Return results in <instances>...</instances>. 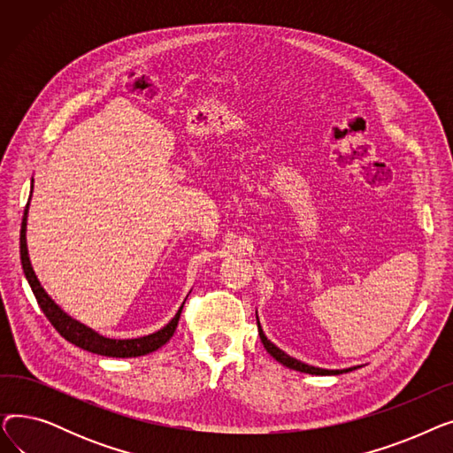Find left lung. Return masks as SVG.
I'll use <instances>...</instances> for the list:
<instances>
[{
    "label": "left lung",
    "mask_w": 453,
    "mask_h": 453,
    "mask_svg": "<svg viewBox=\"0 0 453 453\" xmlns=\"http://www.w3.org/2000/svg\"><path fill=\"white\" fill-rule=\"evenodd\" d=\"M257 326H258V336H260V342H263L265 349L273 356V358H275L279 364L287 365V367H290V369H296V371H301V372H308V374H319V376H326V374H342V372H349V371H354V369H356V367H349V369H342V371H340V369H338V371H328V369H319V367L306 365V364H303V362H299V360L292 358V356H288L287 352L280 350L279 347H275V345H273V343L265 336L263 328H260L258 318H257Z\"/></svg>",
    "instance_id": "obj_1"
}]
</instances>
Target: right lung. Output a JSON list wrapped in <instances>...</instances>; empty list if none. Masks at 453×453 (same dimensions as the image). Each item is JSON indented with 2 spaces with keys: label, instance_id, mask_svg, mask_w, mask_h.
Listing matches in <instances>:
<instances>
[{
  "label": "right lung",
  "instance_id": "right-lung-1",
  "mask_svg": "<svg viewBox=\"0 0 453 453\" xmlns=\"http://www.w3.org/2000/svg\"><path fill=\"white\" fill-rule=\"evenodd\" d=\"M33 193V190H31ZM27 212H29V203L26 207V212H23V220H21V231H19V257H21V268L23 273H26L29 287L42 308V312L45 314V318L50 319V323L57 328L58 334L67 340L69 343H73L88 352L93 354H101V356H111V358H135V356H145L149 352L157 350L159 347H163L166 342H169L174 334V330L178 326L180 321V314L183 311V304L180 306L178 314L173 318V321L163 326L161 330L154 332L150 336H142V338H135V340H110L104 338L97 332L88 328L86 325L71 319L64 311H60L58 304L45 294V290L42 288L40 280L36 279L31 260H29V253H27V241H26V231H27Z\"/></svg>",
  "mask_w": 453,
  "mask_h": 453
}]
</instances>
